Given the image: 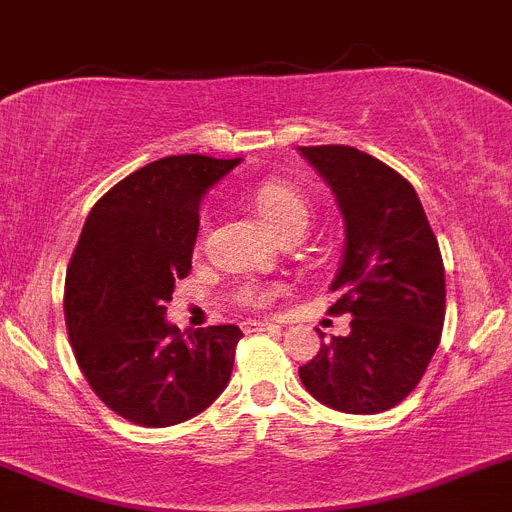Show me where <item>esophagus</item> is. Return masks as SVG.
I'll return each mask as SVG.
<instances>
[{
	"instance_id": "obj_1",
	"label": "esophagus",
	"mask_w": 512,
	"mask_h": 512,
	"mask_svg": "<svg viewBox=\"0 0 512 512\" xmlns=\"http://www.w3.org/2000/svg\"><path fill=\"white\" fill-rule=\"evenodd\" d=\"M280 324L275 321H245V331H278Z\"/></svg>"
}]
</instances>
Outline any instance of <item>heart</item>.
I'll return each instance as SVG.
<instances>
[{
    "instance_id": "obj_1",
    "label": "heart",
    "mask_w": 512,
    "mask_h": 512,
    "mask_svg": "<svg viewBox=\"0 0 512 512\" xmlns=\"http://www.w3.org/2000/svg\"><path fill=\"white\" fill-rule=\"evenodd\" d=\"M250 204L262 216V222L283 239L290 234H303V229L311 222V201L306 199V193L278 178L255 183L250 191ZM270 298H273V290L255 288V285L239 290V301L247 306H265Z\"/></svg>"
}]
</instances>
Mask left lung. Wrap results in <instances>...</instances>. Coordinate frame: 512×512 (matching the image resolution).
Masks as SVG:
<instances>
[{
	"label": "left lung",
	"instance_id": "obj_1",
	"mask_svg": "<svg viewBox=\"0 0 512 512\" xmlns=\"http://www.w3.org/2000/svg\"><path fill=\"white\" fill-rule=\"evenodd\" d=\"M334 191L344 252L329 288L331 313H352L347 336L321 334L298 370L308 393L342 413H382L408 398L439 347L444 262L416 188L349 145L298 147Z\"/></svg>",
	"mask_w": 512,
	"mask_h": 512
}]
</instances>
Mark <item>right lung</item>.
I'll return each mask as SVG.
<instances>
[{
  "mask_svg": "<svg viewBox=\"0 0 512 512\" xmlns=\"http://www.w3.org/2000/svg\"><path fill=\"white\" fill-rule=\"evenodd\" d=\"M239 158L170 155L94 204L66 273V326L96 395L127 421L176 426L214 403L232 377L239 326L168 324L165 303L191 270L204 193Z\"/></svg>",
  "mask_w": 512,
  "mask_h": 512,
  "instance_id": "add662e5",
  "label": "right lung"
}]
</instances>
